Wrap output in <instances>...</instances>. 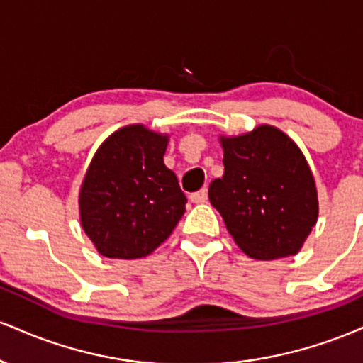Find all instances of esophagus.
Returning <instances> with one entry per match:
<instances>
[{
  "label": "esophagus",
  "mask_w": 363,
  "mask_h": 363,
  "mask_svg": "<svg viewBox=\"0 0 363 363\" xmlns=\"http://www.w3.org/2000/svg\"><path fill=\"white\" fill-rule=\"evenodd\" d=\"M189 198H191V201L196 203V205H199V203H205L208 199V191L205 189V187H203V189L196 191V193L191 194Z\"/></svg>",
  "instance_id": "1"
}]
</instances>
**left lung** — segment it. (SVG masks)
<instances>
[{"label": "left lung", "mask_w": 363, "mask_h": 363, "mask_svg": "<svg viewBox=\"0 0 363 363\" xmlns=\"http://www.w3.org/2000/svg\"><path fill=\"white\" fill-rule=\"evenodd\" d=\"M225 172L208 189L228 234L252 259L302 249L319 215L318 189L302 150L281 129L261 124L220 136Z\"/></svg>", "instance_id": "obj_1"}]
</instances>
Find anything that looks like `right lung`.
Returning a JSON list of instances; mask_svg holds the SVG:
<instances>
[{"instance_id":"1","label":"right lung","mask_w":363,"mask_h":363,"mask_svg":"<svg viewBox=\"0 0 363 363\" xmlns=\"http://www.w3.org/2000/svg\"><path fill=\"white\" fill-rule=\"evenodd\" d=\"M167 143L169 135L129 124L95 152L82 181L78 208L83 230L102 256H148L184 215L186 196L164 164Z\"/></svg>"}]
</instances>
